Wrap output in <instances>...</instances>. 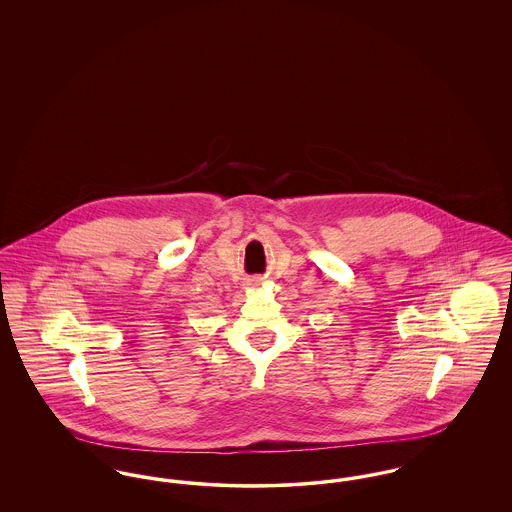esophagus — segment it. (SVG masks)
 Instances as JSON below:
<instances>
[{"instance_id":"esophagus-1","label":"esophagus","mask_w":512,"mask_h":512,"mask_svg":"<svg viewBox=\"0 0 512 512\" xmlns=\"http://www.w3.org/2000/svg\"><path fill=\"white\" fill-rule=\"evenodd\" d=\"M249 284H251V286H259V280H251Z\"/></svg>"}]
</instances>
